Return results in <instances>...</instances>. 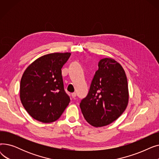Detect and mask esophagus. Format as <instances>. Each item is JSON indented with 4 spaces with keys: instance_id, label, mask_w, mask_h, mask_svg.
<instances>
[{
    "instance_id": "obj_1",
    "label": "esophagus",
    "mask_w": 159,
    "mask_h": 159,
    "mask_svg": "<svg viewBox=\"0 0 159 159\" xmlns=\"http://www.w3.org/2000/svg\"><path fill=\"white\" fill-rule=\"evenodd\" d=\"M76 96H77L76 93H71V97H72V98H74L76 97Z\"/></svg>"
}]
</instances>
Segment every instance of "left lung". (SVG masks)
<instances>
[{
	"label": "left lung",
	"mask_w": 159,
	"mask_h": 159,
	"mask_svg": "<svg viewBox=\"0 0 159 159\" xmlns=\"http://www.w3.org/2000/svg\"><path fill=\"white\" fill-rule=\"evenodd\" d=\"M98 66L80 107L89 124L102 127L112 123L123 113L129 94L126 75L119 63L113 58H104L98 62Z\"/></svg>",
	"instance_id": "1"
}]
</instances>
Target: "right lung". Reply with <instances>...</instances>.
Segmentation results:
<instances>
[{
	"label": "right lung",
	"instance_id": "right-lung-1",
	"mask_svg": "<svg viewBox=\"0 0 159 159\" xmlns=\"http://www.w3.org/2000/svg\"><path fill=\"white\" fill-rule=\"evenodd\" d=\"M70 53H54L31 64L20 80L21 102L34 119L49 123L59 119L70 102L66 93L61 69Z\"/></svg>",
	"mask_w": 159,
	"mask_h": 159
}]
</instances>
